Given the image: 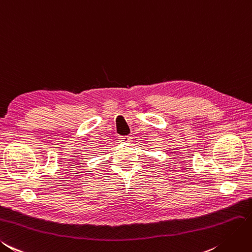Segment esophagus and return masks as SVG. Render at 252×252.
I'll return each instance as SVG.
<instances>
[{
  "label": "esophagus",
  "mask_w": 252,
  "mask_h": 252,
  "mask_svg": "<svg viewBox=\"0 0 252 252\" xmlns=\"http://www.w3.org/2000/svg\"><path fill=\"white\" fill-rule=\"evenodd\" d=\"M130 137H129V135H121L120 137V141L121 142H129L130 141Z\"/></svg>",
  "instance_id": "34e87169"
}]
</instances>
